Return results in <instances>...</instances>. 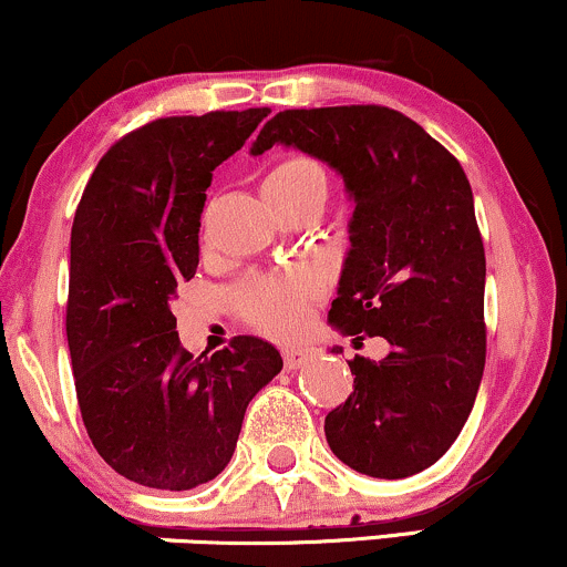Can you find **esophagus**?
I'll return each mask as SVG.
<instances>
[{"label": "esophagus", "instance_id": "34e87169", "mask_svg": "<svg viewBox=\"0 0 567 567\" xmlns=\"http://www.w3.org/2000/svg\"><path fill=\"white\" fill-rule=\"evenodd\" d=\"M282 357H285V368L298 370L311 360V351L303 347H288V349H282Z\"/></svg>", "mask_w": 567, "mask_h": 567}]
</instances>
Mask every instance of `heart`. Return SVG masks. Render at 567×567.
Instances as JSON below:
<instances>
[{"label": "heart", "instance_id": "1", "mask_svg": "<svg viewBox=\"0 0 567 567\" xmlns=\"http://www.w3.org/2000/svg\"><path fill=\"white\" fill-rule=\"evenodd\" d=\"M264 194L269 197H303L328 192V175L320 162L309 157H285L264 175ZM315 292V282L306 275L256 277L239 292L247 317L266 333H292L303 320L306 298Z\"/></svg>", "mask_w": 567, "mask_h": 567}]
</instances>
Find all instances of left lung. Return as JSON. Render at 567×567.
<instances>
[{
  "instance_id": "1",
  "label": "left lung",
  "mask_w": 567,
  "mask_h": 567,
  "mask_svg": "<svg viewBox=\"0 0 567 567\" xmlns=\"http://www.w3.org/2000/svg\"><path fill=\"white\" fill-rule=\"evenodd\" d=\"M275 143L324 162L354 205L328 322L392 347L379 362H349L354 392L324 419L330 451L368 477L424 472L464 429L485 370V250L470 181L386 106L288 109L250 154Z\"/></svg>"
}]
</instances>
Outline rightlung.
<instances>
[{
  "instance_id": "1",
  "label": "right lung",
  "mask_w": 567,
  "mask_h": 567,
  "mask_svg": "<svg viewBox=\"0 0 567 567\" xmlns=\"http://www.w3.org/2000/svg\"><path fill=\"white\" fill-rule=\"evenodd\" d=\"M269 109L165 116L97 162L71 226L66 336L82 421L122 477L192 491L226 470L250 400L282 370L269 341L181 347L171 303L197 275L213 171Z\"/></svg>"
}]
</instances>
